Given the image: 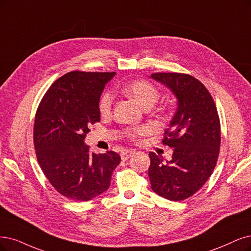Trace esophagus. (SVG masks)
<instances>
[{"mask_svg":"<svg viewBox=\"0 0 251 251\" xmlns=\"http://www.w3.org/2000/svg\"><path fill=\"white\" fill-rule=\"evenodd\" d=\"M134 154V151H130V150H125L122 153H121V158H122L123 161L128 160L130 157Z\"/></svg>","mask_w":251,"mask_h":251,"instance_id":"obj_1","label":"esophagus"}]
</instances>
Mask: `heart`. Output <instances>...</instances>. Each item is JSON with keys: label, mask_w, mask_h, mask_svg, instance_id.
Returning a JSON list of instances; mask_svg holds the SVG:
<instances>
[{"label": "heart", "mask_w": 251, "mask_h": 251, "mask_svg": "<svg viewBox=\"0 0 251 251\" xmlns=\"http://www.w3.org/2000/svg\"><path fill=\"white\" fill-rule=\"evenodd\" d=\"M124 92L128 96L133 98L138 104L143 107L153 106L159 97V92L151 82L146 80H134L129 82L125 86ZM113 94L110 92H105L100 98L99 109L102 115H108L110 113L111 105H113ZM147 129L145 127L136 128L131 132V136H138L146 133Z\"/></svg>", "instance_id": "1"}]
</instances>
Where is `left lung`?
I'll return each instance as SVG.
<instances>
[{
    "label": "left lung",
    "mask_w": 251,
    "mask_h": 251,
    "mask_svg": "<svg viewBox=\"0 0 251 251\" xmlns=\"http://www.w3.org/2000/svg\"><path fill=\"white\" fill-rule=\"evenodd\" d=\"M177 98V110L162 141L173 149L171 160L150 152L151 188L174 201L190 198L207 182L220 148V122L214 101L202 83L188 74L153 73Z\"/></svg>",
    "instance_id": "1"
}]
</instances>
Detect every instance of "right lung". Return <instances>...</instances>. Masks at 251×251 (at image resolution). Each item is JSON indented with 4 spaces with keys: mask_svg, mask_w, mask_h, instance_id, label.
Returning <instances> with one entry per match:
<instances>
[{
    "mask_svg": "<svg viewBox=\"0 0 251 251\" xmlns=\"http://www.w3.org/2000/svg\"><path fill=\"white\" fill-rule=\"evenodd\" d=\"M116 72L72 71L55 80L37 109L34 146L45 177L62 196L86 201L106 191L121 161L114 151L90 153L85 137L100 121L99 100Z\"/></svg>",
    "mask_w": 251,
    "mask_h": 251,
    "instance_id": "right-lung-1",
    "label": "right lung"
}]
</instances>
